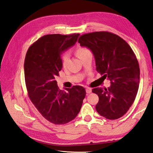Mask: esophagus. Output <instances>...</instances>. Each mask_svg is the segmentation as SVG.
<instances>
[{
    "label": "esophagus",
    "mask_w": 153,
    "mask_h": 153,
    "mask_svg": "<svg viewBox=\"0 0 153 153\" xmlns=\"http://www.w3.org/2000/svg\"><path fill=\"white\" fill-rule=\"evenodd\" d=\"M91 92H92V89H91V88H89V87L87 88V89H86V92H87V94H90Z\"/></svg>",
    "instance_id": "obj_1"
}]
</instances>
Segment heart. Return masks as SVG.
<instances>
[{"label": "heart", "instance_id": "1", "mask_svg": "<svg viewBox=\"0 0 153 153\" xmlns=\"http://www.w3.org/2000/svg\"><path fill=\"white\" fill-rule=\"evenodd\" d=\"M75 52L76 55V56L82 60L83 58H84L87 55L91 53L89 50L84 47H78L75 50ZM69 59L68 55L66 53H64L61 56V61L62 64L63 66H66L67 65V62Z\"/></svg>", "mask_w": 153, "mask_h": 153}]
</instances>
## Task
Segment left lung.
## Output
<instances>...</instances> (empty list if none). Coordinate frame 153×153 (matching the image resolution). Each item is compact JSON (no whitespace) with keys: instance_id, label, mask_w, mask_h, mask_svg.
Returning a JSON list of instances; mask_svg holds the SVG:
<instances>
[{"instance_id":"obj_1","label":"left lung","mask_w":153,"mask_h":153,"mask_svg":"<svg viewBox=\"0 0 153 153\" xmlns=\"http://www.w3.org/2000/svg\"><path fill=\"white\" fill-rule=\"evenodd\" d=\"M78 41L92 51L96 71L110 80L108 89L92 90L99 97L96 111L108 119L121 117L133 103L139 85L140 68L135 54L123 38L109 32L84 34Z\"/></svg>"}]
</instances>
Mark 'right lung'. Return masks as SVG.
<instances>
[{
    "label": "right lung",
    "instance_id": "add662e5",
    "mask_svg": "<svg viewBox=\"0 0 153 153\" xmlns=\"http://www.w3.org/2000/svg\"><path fill=\"white\" fill-rule=\"evenodd\" d=\"M79 34H48L28 49L24 62L25 80L29 98L42 116L55 124L75 119L81 109L86 91L75 85L59 89L55 80L62 68L61 55L76 42Z\"/></svg>",
    "mask_w": 153,
    "mask_h": 153
}]
</instances>
